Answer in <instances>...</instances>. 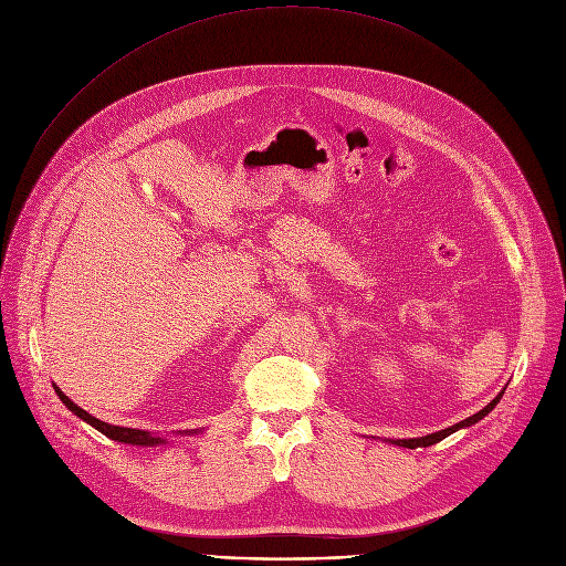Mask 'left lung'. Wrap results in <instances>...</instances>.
<instances>
[{
	"label": "left lung",
	"instance_id": "obj_1",
	"mask_svg": "<svg viewBox=\"0 0 566 566\" xmlns=\"http://www.w3.org/2000/svg\"><path fill=\"white\" fill-rule=\"evenodd\" d=\"M504 390L506 388H502V392L500 396L493 400V402H488L481 411H476L474 416H470V419H464V421H460V423H455V426H451V428H447V430H439V432H432V434H426V437H413V439H388L390 444H396V447H405V449H419V447H432V444H437V441H441V439H447L449 434H453L455 430H460V428H470V426H474V423H479L483 416H488L490 411H493L495 407H497V402L502 400V396H504Z\"/></svg>",
	"mask_w": 566,
	"mask_h": 566
}]
</instances>
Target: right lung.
<instances>
[{"instance_id": "obj_1", "label": "right lung", "mask_w": 566, "mask_h": 566, "mask_svg": "<svg viewBox=\"0 0 566 566\" xmlns=\"http://www.w3.org/2000/svg\"><path fill=\"white\" fill-rule=\"evenodd\" d=\"M55 392L60 396V400L69 407V411H73L78 416V419H83L85 423H90L92 428H96L99 430L102 434H106L108 439H115V441H125V444H132V447H159V444H166V439L164 437H157V434H153V432H147V430H136V428H119V426H108V423H104V421H99V419H94L92 413H87L85 409H81L76 402H71L64 392L60 390V386H55ZM180 434H187V432H180ZM189 434H196V430L193 432H189Z\"/></svg>"}]
</instances>
